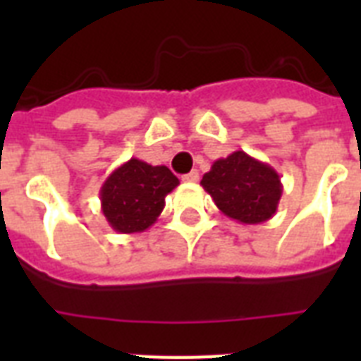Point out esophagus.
<instances>
[{
	"label": "esophagus",
	"instance_id": "1",
	"mask_svg": "<svg viewBox=\"0 0 361 361\" xmlns=\"http://www.w3.org/2000/svg\"><path fill=\"white\" fill-rule=\"evenodd\" d=\"M181 180L187 181V183H197V181L200 180V174H198V170H191V172H189V174L183 176Z\"/></svg>",
	"mask_w": 361,
	"mask_h": 361
}]
</instances>
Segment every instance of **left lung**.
I'll list each match as a JSON object with an SVG mask.
<instances>
[{"label":"left lung","instance_id":"left-lung-1","mask_svg":"<svg viewBox=\"0 0 361 361\" xmlns=\"http://www.w3.org/2000/svg\"><path fill=\"white\" fill-rule=\"evenodd\" d=\"M200 185L226 217L243 225L271 219L283 195L277 170L245 152L217 159L202 176Z\"/></svg>","mask_w":361,"mask_h":361}]
</instances>
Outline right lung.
<instances>
[{
  "label": "right lung",
  "instance_id": "1",
  "mask_svg": "<svg viewBox=\"0 0 361 361\" xmlns=\"http://www.w3.org/2000/svg\"><path fill=\"white\" fill-rule=\"evenodd\" d=\"M180 180L164 164L153 166L129 159L104 180L99 198L109 225L120 234L147 231L164 208V198Z\"/></svg>",
  "mask_w": 361,
  "mask_h": 361
}]
</instances>
